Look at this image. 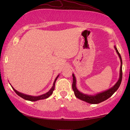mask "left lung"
<instances>
[{
	"label": "left lung",
	"mask_w": 130,
	"mask_h": 130,
	"mask_svg": "<svg viewBox=\"0 0 130 130\" xmlns=\"http://www.w3.org/2000/svg\"><path fill=\"white\" fill-rule=\"evenodd\" d=\"M114 47L117 53L118 54V56L120 57V59L121 60V67H120V78H119V80H118V81L117 82V83L112 88H111V89L105 91L104 92L99 93L98 94H96L95 95H88L87 94H83L82 93L80 92L77 89V88L76 87V79H75V76H74V75L73 74V82L72 84V88L74 90V94H75L76 98L81 99V100L83 101L88 102V103H89L98 104L107 100V99H108L109 97H111V96L118 89V88H119L120 85L121 83V82H122V58H121V55L119 53V52L118 51L116 47L115 46Z\"/></svg>",
	"instance_id": "8db88e82"
}]
</instances>
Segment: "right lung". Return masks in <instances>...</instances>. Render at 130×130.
I'll return each instance as SVG.
<instances>
[{"label":"right lung","instance_id":"add662e5","mask_svg":"<svg viewBox=\"0 0 130 130\" xmlns=\"http://www.w3.org/2000/svg\"><path fill=\"white\" fill-rule=\"evenodd\" d=\"M58 77H59V75H58L56 78V79H55V81L54 82L53 86H52V87L51 88V89L47 93H46L45 94H42L41 95L38 96H31V95H26V94H24L18 92V91H17L15 89H14L13 87H12V88H13V89L14 90V92H15L17 94L19 95V96H21V97H22V98L26 99V100H28V101H38V100H41V99L47 98L48 97H49V96L52 94V93H53V91L55 89V82H56Z\"/></svg>","mask_w":130,"mask_h":130}]
</instances>
